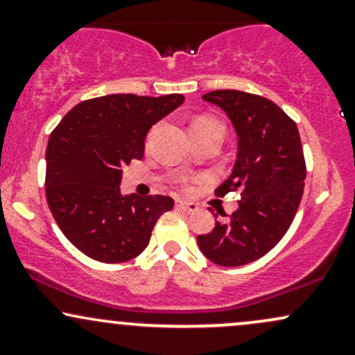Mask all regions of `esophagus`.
I'll return each mask as SVG.
<instances>
[{"instance_id": "esophagus-1", "label": "esophagus", "mask_w": 355, "mask_h": 355, "mask_svg": "<svg viewBox=\"0 0 355 355\" xmlns=\"http://www.w3.org/2000/svg\"><path fill=\"white\" fill-rule=\"evenodd\" d=\"M177 207H178V209L189 211V214H191V211H197V210H198V205H195V203H190V202H183V200H178V202H177Z\"/></svg>"}]
</instances>
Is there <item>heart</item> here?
<instances>
[{"instance_id": "obj_1", "label": "heart", "mask_w": 355, "mask_h": 355, "mask_svg": "<svg viewBox=\"0 0 355 355\" xmlns=\"http://www.w3.org/2000/svg\"><path fill=\"white\" fill-rule=\"evenodd\" d=\"M197 123H203V125H217V126H220L218 121H215V120H209V118H203V120H198ZM197 123H195V125H197Z\"/></svg>"}]
</instances>
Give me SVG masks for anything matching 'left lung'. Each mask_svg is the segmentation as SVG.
Listing matches in <instances>:
<instances>
[{
  "label": "left lung",
  "instance_id": "obj_1",
  "mask_svg": "<svg viewBox=\"0 0 355 355\" xmlns=\"http://www.w3.org/2000/svg\"><path fill=\"white\" fill-rule=\"evenodd\" d=\"M203 100L225 112L237 133L234 170L215 190H240L239 209L198 235L202 254L222 267L254 262L291 227L304 193L305 162L299 130L274 101L239 89H215ZM217 217V215H215Z\"/></svg>",
  "mask_w": 355,
  "mask_h": 355
}]
</instances>
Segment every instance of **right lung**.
<instances>
[{
    "mask_svg": "<svg viewBox=\"0 0 355 355\" xmlns=\"http://www.w3.org/2000/svg\"><path fill=\"white\" fill-rule=\"evenodd\" d=\"M185 101L172 93L98 96L71 108L53 130L46 148V200L70 242L105 263L135 259L148 245L165 195L140 197L120 190L123 165L141 160L150 128Z\"/></svg>",
    "mask_w": 355,
    "mask_h": 355,
    "instance_id": "obj_1",
    "label": "right lung"
}]
</instances>
